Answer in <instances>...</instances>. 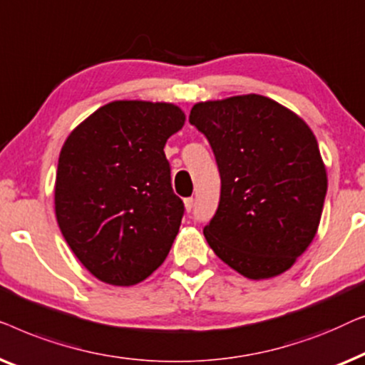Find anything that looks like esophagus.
<instances>
[{
    "instance_id": "esophagus-1",
    "label": "esophagus",
    "mask_w": 365,
    "mask_h": 365,
    "mask_svg": "<svg viewBox=\"0 0 365 365\" xmlns=\"http://www.w3.org/2000/svg\"><path fill=\"white\" fill-rule=\"evenodd\" d=\"M193 205H195V200H193V197L185 198V210H187L188 213L192 212V210H193Z\"/></svg>"
}]
</instances>
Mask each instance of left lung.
Listing matches in <instances>:
<instances>
[{
	"mask_svg": "<svg viewBox=\"0 0 365 365\" xmlns=\"http://www.w3.org/2000/svg\"><path fill=\"white\" fill-rule=\"evenodd\" d=\"M190 124L217 158L222 193L203 228L210 248L250 279L289 269L314 240L327 192L314 133L264 96L198 102Z\"/></svg>",
	"mask_w": 365,
	"mask_h": 365,
	"instance_id": "left-lung-1",
	"label": "left lung"
}]
</instances>
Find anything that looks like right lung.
Returning a JSON list of instances; mask_svg holds the SVG:
<instances>
[{"label": "right lung", "instance_id": "obj_1", "mask_svg": "<svg viewBox=\"0 0 365 365\" xmlns=\"http://www.w3.org/2000/svg\"><path fill=\"white\" fill-rule=\"evenodd\" d=\"M185 124L167 102L114 101L66 138L56 173V218L97 279L132 286L172 248L185 212L163 147Z\"/></svg>", "mask_w": 365, "mask_h": 365}]
</instances>
